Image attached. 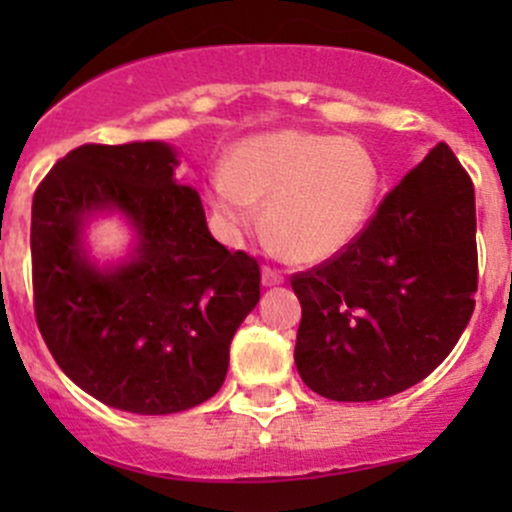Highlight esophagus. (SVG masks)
I'll list each match as a JSON object with an SVG mask.
<instances>
[{
  "mask_svg": "<svg viewBox=\"0 0 512 512\" xmlns=\"http://www.w3.org/2000/svg\"><path fill=\"white\" fill-rule=\"evenodd\" d=\"M285 282V277H282L280 270H275V267H262V285L265 287H275V285H282Z\"/></svg>",
  "mask_w": 512,
  "mask_h": 512,
  "instance_id": "esophagus-1",
  "label": "esophagus"
}]
</instances>
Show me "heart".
<instances>
[{"instance_id": "b5f03b06", "label": "heart", "mask_w": 512, "mask_h": 512, "mask_svg": "<svg viewBox=\"0 0 512 512\" xmlns=\"http://www.w3.org/2000/svg\"><path fill=\"white\" fill-rule=\"evenodd\" d=\"M379 190V168L356 138L327 133H260L237 143L227 170L208 180V200L227 237L250 232L265 205V227L294 262H322L364 230Z\"/></svg>"}]
</instances>
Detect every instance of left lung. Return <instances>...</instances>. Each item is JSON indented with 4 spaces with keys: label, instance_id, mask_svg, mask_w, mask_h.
<instances>
[{
    "label": "left lung",
    "instance_id": "left-lung-1",
    "mask_svg": "<svg viewBox=\"0 0 512 512\" xmlns=\"http://www.w3.org/2000/svg\"><path fill=\"white\" fill-rule=\"evenodd\" d=\"M294 364L332 401H376L426 379L461 339L478 289L476 193L446 143L381 200L332 260L292 275Z\"/></svg>",
    "mask_w": 512,
    "mask_h": 512
}]
</instances>
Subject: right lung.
Wrapping results in <instances>:
<instances>
[{"label": "right lung", "instance_id": "1", "mask_svg": "<svg viewBox=\"0 0 512 512\" xmlns=\"http://www.w3.org/2000/svg\"><path fill=\"white\" fill-rule=\"evenodd\" d=\"M168 143H86L39 183L32 280L39 332L56 364L101 404L143 416L215 396L230 342L260 302V265L210 235L198 190L175 180ZM96 212H121L137 247L98 268L83 247Z\"/></svg>", "mask_w": 512, "mask_h": 512}]
</instances>
